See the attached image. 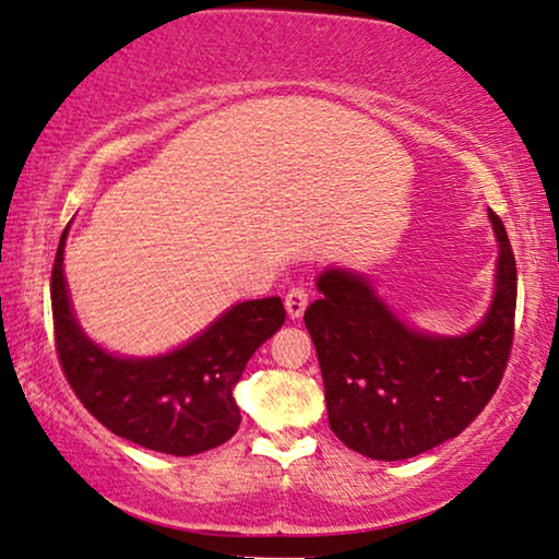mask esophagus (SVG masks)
<instances>
[{
    "label": "esophagus",
    "mask_w": 559,
    "mask_h": 559,
    "mask_svg": "<svg viewBox=\"0 0 559 559\" xmlns=\"http://www.w3.org/2000/svg\"><path fill=\"white\" fill-rule=\"evenodd\" d=\"M305 308H308V289L305 287H293L289 293L285 295V310L289 318H302Z\"/></svg>",
    "instance_id": "34e87169"
}]
</instances>
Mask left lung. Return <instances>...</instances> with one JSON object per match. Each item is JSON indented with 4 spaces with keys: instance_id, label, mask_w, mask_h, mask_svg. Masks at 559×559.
<instances>
[{
    "instance_id": "obj_1",
    "label": "left lung",
    "mask_w": 559,
    "mask_h": 559,
    "mask_svg": "<svg viewBox=\"0 0 559 559\" xmlns=\"http://www.w3.org/2000/svg\"><path fill=\"white\" fill-rule=\"evenodd\" d=\"M499 264L486 318L465 335H427L404 325L369 280L346 270L318 277L305 310L325 384L331 430L373 461H404L457 438L496 389L514 341L516 262L507 228L488 209Z\"/></svg>"
}]
</instances>
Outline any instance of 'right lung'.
I'll return each mask as SVG.
<instances>
[{
  "label": "right lung",
  "instance_id": "right-lung-1",
  "mask_svg": "<svg viewBox=\"0 0 559 559\" xmlns=\"http://www.w3.org/2000/svg\"><path fill=\"white\" fill-rule=\"evenodd\" d=\"M60 236L50 277L56 350L83 407L119 438L167 455H198L234 438V386L251 354L285 323L280 297L234 305L173 354L121 358L86 338L68 300Z\"/></svg>",
  "mask_w": 559,
  "mask_h": 559
}]
</instances>
